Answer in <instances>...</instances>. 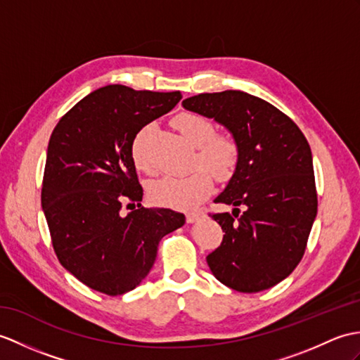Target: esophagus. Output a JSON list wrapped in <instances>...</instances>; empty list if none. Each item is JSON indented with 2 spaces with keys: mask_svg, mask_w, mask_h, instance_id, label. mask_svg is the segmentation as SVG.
<instances>
[{
  "mask_svg": "<svg viewBox=\"0 0 360 360\" xmlns=\"http://www.w3.org/2000/svg\"><path fill=\"white\" fill-rule=\"evenodd\" d=\"M200 216H202V212H188L187 213V222L193 224L200 218Z\"/></svg>",
  "mask_w": 360,
  "mask_h": 360,
  "instance_id": "1",
  "label": "esophagus"
}]
</instances>
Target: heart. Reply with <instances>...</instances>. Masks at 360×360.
Returning <instances> with one entry per match:
<instances>
[{
	"label": "heart",
	"mask_w": 360,
	"mask_h": 360,
	"mask_svg": "<svg viewBox=\"0 0 360 360\" xmlns=\"http://www.w3.org/2000/svg\"><path fill=\"white\" fill-rule=\"evenodd\" d=\"M173 125L179 130L196 152L191 165L196 167L184 176H162L148 186V198L153 204L188 210L205 199L212 190V175L224 181L231 176L239 160V147L236 141L224 133H213L210 120L193 112H182L173 118ZM150 125L142 127L131 141V160L141 172H152V162L147 156V135Z\"/></svg>",
	"instance_id": "heart-1"
}]
</instances>
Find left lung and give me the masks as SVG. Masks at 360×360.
<instances>
[{
    "instance_id": "8db88e82",
    "label": "left lung",
    "mask_w": 360,
    "mask_h": 360,
    "mask_svg": "<svg viewBox=\"0 0 360 360\" xmlns=\"http://www.w3.org/2000/svg\"><path fill=\"white\" fill-rule=\"evenodd\" d=\"M182 105L227 127L239 147L236 170L214 199L236 208L212 214L225 235L207 264L240 293L271 288L300 262L317 214L308 141L279 108L240 90L200 94Z\"/></svg>"
}]
</instances>
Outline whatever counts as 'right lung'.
<instances>
[{
  "mask_svg": "<svg viewBox=\"0 0 360 360\" xmlns=\"http://www.w3.org/2000/svg\"><path fill=\"white\" fill-rule=\"evenodd\" d=\"M181 98V91L105 86L75 104L50 136L41 204L52 245L64 269L99 293L138 287L160 240L186 222L170 208L121 213L124 199L142 200L133 138Z\"/></svg>",
  "mask_w": 360,
  "mask_h": 360,
  "instance_id": "add662e5",
  "label": "right lung"
}]
</instances>
